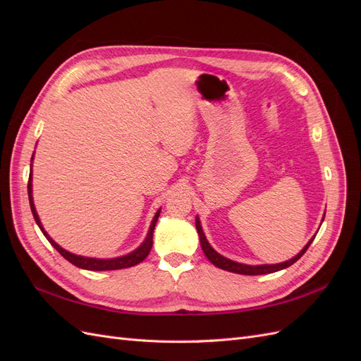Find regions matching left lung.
<instances>
[{"mask_svg": "<svg viewBox=\"0 0 361 361\" xmlns=\"http://www.w3.org/2000/svg\"><path fill=\"white\" fill-rule=\"evenodd\" d=\"M195 228H197V233H199V238H200V245H202L203 253L206 255L207 259L211 260V264H214L216 268H221V269L231 271V272H236V274H244V276L271 274V272L285 269V268L293 265L295 262H297L305 253V251H307V248L310 247V244L313 243V239H314V236H313L310 241L307 243V245H305L297 256L286 260V262H281V264H276V265H245V264H239V262L227 259V257L221 256L220 253H216V251L209 245V243H207V239H206V236H204V233L202 231V226H200L199 218H195Z\"/></svg>", "mask_w": 361, "mask_h": 361, "instance_id": "obj_1", "label": "left lung"}]
</instances>
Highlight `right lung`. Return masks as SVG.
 <instances>
[{"instance_id": "1", "label": "right lung", "mask_w": 361, "mask_h": 361, "mask_svg": "<svg viewBox=\"0 0 361 361\" xmlns=\"http://www.w3.org/2000/svg\"><path fill=\"white\" fill-rule=\"evenodd\" d=\"M35 157V155H32ZM32 161V158H31ZM28 199H30V207H31V212H32V216H35V220L37 223V226L40 227L42 233L47 236L48 241L51 243V245L56 248L59 253L69 260L72 265L78 267V268H82V269H89V271H111V269H122V268H130L134 265H138L140 262H143L147 255L150 253L152 250V245H154V231H155V224L158 221V216H159V212L161 209H158V212L155 214L154 220H152V224L149 227V232H147V236L145 239V243L141 244L137 250H134L133 253H128L125 256H120V257H113V259H94V257H84V256H78V255H73V253H69L68 250L61 248L54 239L45 232V228H43L40 220H39V215L36 212V207H35V202H32V185H31V173H30V178H28Z\"/></svg>"}]
</instances>
